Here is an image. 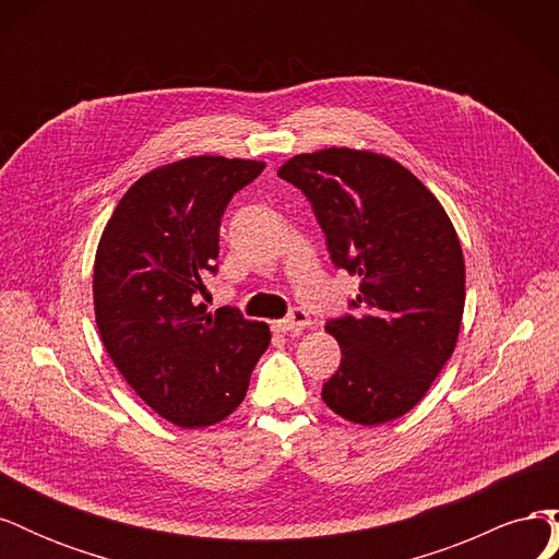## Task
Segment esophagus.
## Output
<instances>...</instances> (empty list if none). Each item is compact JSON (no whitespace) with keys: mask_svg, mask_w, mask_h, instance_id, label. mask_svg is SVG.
Instances as JSON below:
<instances>
[{"mask_svg":"<svg viewBox=\"0 0 559 559\" xmlns=\"http://www.w3.org/2000/svg\"><path fill=\"white\" fill-rule=\"evenodd\" d=\"M310 324H312L310 314L302 310V308H294L289 314L277 321V331L280 333H296V331L308 329Z\"/></svg>","mask_w":559,"mask_h":559,"instance_id":"esophagus-1","label":"esophagus"}]
</instances>
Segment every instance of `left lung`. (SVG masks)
Returning a JSON list of instances; mask_svg holds the SVG:
<instances>
[{
    "label": "left lung",
    "mask_w": 559,
    "mask_h": 559,
    "mask_svg": "<svg viewBox=\"0 0 559 559\" xmlns=\"http://www.w3.org/2000/svg\"><path fill=\"white\" fill-rule=\"evenodd\" d=\"M277 175L310 200L333 265L361 280L349 302L359 312L326 321L343 359L321 399L354 425L392 421L454 352L466 298L460 238L427 186L386 156L333 146Z\"/></svg>",
    "instance_id": "1"
}]
</instances>
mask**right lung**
Instances as JSON below:
<instances>
[{
  "label": "right lung",
  "instance_id": "1",
  "mask_svg": "<svg viewBox=\"0 0 559 559\" xmlns=\"http://www.w3.org/2000/svg\"><path fill=\"white\" fill-rule=\"evenodd\" d=\"M263 167L224 156L158 167L130 186L97 245L99 337L138 396L177 427L226 419L270 343L263 321L200 302L228 202Z\"/></svg>",
  "mask_w": 559,
  "mask_h": 559
}]
</instances>
